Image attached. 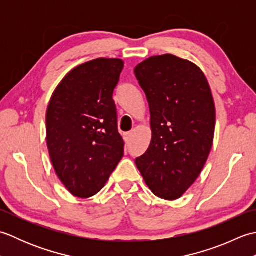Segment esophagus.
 <instances>
[{"label":"esophagus","mask_w":256,"mask_h":256,"mask_svg":"<svg viewBox=\"0 0 256 256\" xmlns=\"http://www.w3.org/2000/svg\"><path fill=\"white\" fill-rule=\"evenodd\" d=\"M132 133L131 132H128V133H125L124 134V140H125V143L126 144H128L130 142H131V140H132Z\"/></svg>","instance_id":"1"}]
</instances>
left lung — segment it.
Listing matches in <instances>:
<instances>
[{
    "mask_svg": "<svg viewBox=\"0 0 256 256\" xmlns=\"http://www.w3.org/2000/svg\"><path fill=\"white\" fill-rule=\"evenodd\" d=\"M134 72L148 102L152 130L148 148L135 164L152 192L176 200L199 177L214 143L210 86L197 64L170 54L145 59Z\"/></svg>",
    "mask_w": 256,
    "mask_h": 256,
    "instance_id": "1",
    "label": "left lung"
}]
</instances>
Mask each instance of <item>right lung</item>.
Here are the masks:
<instances>
[{"instance_id":"add662e5","label":"right lung","mask_w":256,"mask_h":256,"mask_svg":"<svg viewBox=\"0 0 256 256\" xmlns=\"http://www.w3.org/2000/svg\"><path fill=\"white\" fill-rule=\"evenodd\" d=\"M124 62L96 58L74 67L54 91L46 112V140L58 178L78 198L104 187L124 155L113 91Z\"/></svg>"}]
</instances>
